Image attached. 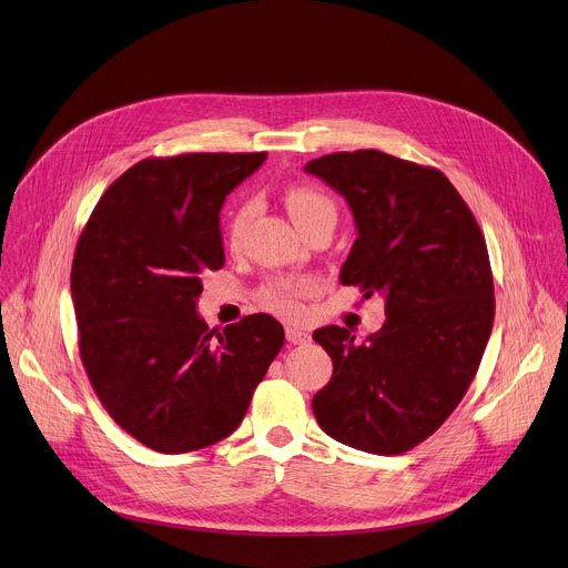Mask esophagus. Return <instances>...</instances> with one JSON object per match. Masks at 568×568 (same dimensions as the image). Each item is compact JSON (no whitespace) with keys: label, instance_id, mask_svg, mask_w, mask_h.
Instances as JSON below:
<instances>
[{"label":"esophagus","instance_id":"1","mask_svg":"<svg viewBox=\"0 0 568 568\" xmlns=\"http://www.w3.org/2000/svg\"><path fill=\"white\" fill-rule=\"evenodd\" d=\"M285 337H287V342L290 344H305L307 339H311V335H307L305 331H301V328H294V326H287L285 328Z\"/></svg>","mask_w":568,"mask_h":568}]
</instances>
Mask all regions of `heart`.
Masks as SVG:
<instances>
[{
	"label": "heart",
	"mask_w": 568,
	"mask_h": 568,
	"mask_svg": "<svg viewBox=\"0 0 568 568\" xmlns=\"http://www.w3.org/2000/svg\"><path fill=\"white\" fill-rule=\"evenodd\" d=\"M285 205L294 222L305 229L324 215H335V203L328 194L311 185H292L285 192ZM253 205L248 201L240 203L226 222V242L231 248H237L244 240L246 224L251 220ZM317 290V281L307 276H287L274 278L261 287V303L272 313L283 317H298L303 313V298Z\"/></svg>",
	"instance_id": "obj_1"
}]
</instances>
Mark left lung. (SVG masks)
Here are the masks:
<instances>
[{"instance_id": "left-lung-1", "label": "left lung", "mask_w": 568, "mask_h": 568, "mask_svg": "<svg viewBox=\"0 0 568 568\" xmlns=\"http://www.w3.org/2000/svg\"><path fill=\"white\" fill-rule=\"evenodd\" d=\"M305 172L346 196L357 240L342 283L383 294L387 315L365 344L339 326L315 331L333 359L317 424L346 446L400 455L453 415L480 367L496 311L485 235L437 168L357 149Z\"/></svg>"}]
</instances>
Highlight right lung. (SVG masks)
<instances>
[{
    "label": "right lung",
    "instance_id": "obj_1",
    "mask_svg": "<svg viewBox=\"0 0 568 568\" xmlns=\"http://www.w3.org/2000/svg\"><path fill=\"white\" fill-rule=\"evenodd\" d=\"M267 151L151 156L94 205L77 242L72 298L79 355L113 422L159 453L229 437L278 355L270 315L209 331L201 274L222 270L220 211Z\"/></svg>",
    "mask_w": 568,
    "mask_h": 568
}]
</instances>
